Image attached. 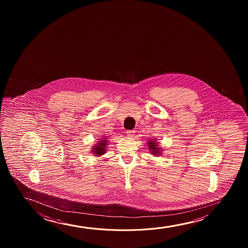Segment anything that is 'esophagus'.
Wrapping results in <instances>:
<instances>
[{"label": "esophagus", "instance_id": "obj_1", "mask_svg": "<svg viewBox=\"0 0 248 248\" xmlns=\"http://www.w3.org/2000/svg\"><path fill=\"white\" fill-rule=\"evenodd\" d=\"M126 134H127V136H129V137L135 136V131L134 130H127Z\"/></svg>", "mask_w": 248, "mask_h": 248}]
</instances>
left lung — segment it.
Instances as JSON below:
<instances>
[{"label":"left lung","instance_id":"left-lung-1","mask_svg":"<svg viewBox=\"0 0 248 248\" xmlns=\"http://www.w3.org/2000/svg\"><path fill=\"white\" fill-rule=\"evenodd\" d=\"M147 146H148V149L150 150V152L152 154H153L154 156H159L162 153V148L157 145V141L155 139H150L149 141L147 142Z\"/></svg>","mask_w":248,"mask_h":248}]
</instances>
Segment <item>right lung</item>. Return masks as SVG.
<instances>
[{"label":"right lung","instance_id":"1","mask_svg":"<svg viewBox=\"0 0 248 248\" xmlns=\"http://www.w3.org/2000/svg\"><path fill=\"white\" fill-rule=\"evenodd\" d=\"M108 139L103 138L100 140L98 142L95 144V146H92V153L94 154V156H102L103 154H105L106 148L108 146Z\"/></svg>","mask_w":248,"mask_h":248}]
</instances>
